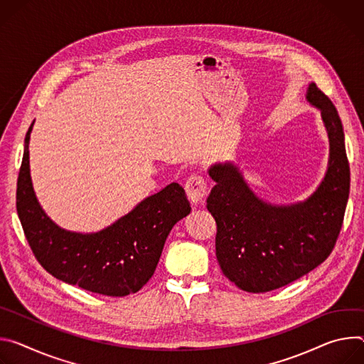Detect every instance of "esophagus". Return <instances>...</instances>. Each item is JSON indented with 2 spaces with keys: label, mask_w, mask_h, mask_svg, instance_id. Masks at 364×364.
Returning <instances> with one entry per match:
<instances>
[{
  "label": "esophagus",
  "mask_w": 364,
  "mask_h": 364,
  "mask_svg": "<svg viewBox=\"0 0 364 364\" xmlns=\"http://www.w3.org/2000/svg\"><path fill=\"white\" fill-rule=\"evenodd\" d=\"M185 191H186V195H188V198L191 199V203L193 205L204 204L205 198L208 195L207 181L204 179L203 175L193 173L188 178V181L185 183Z\"/></svg>",
  "instance_id": "34e87169"
}]
</instances>
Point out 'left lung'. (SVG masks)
<instances>
[{
  "instance_id": "1",
  "label": "left lung",
  "mask_w": 364,
  "mask_h": 364,
  "mask_svg": "<svg viewBox=\"0 0 364 364\" xmlns=\"http://www.w3.org/2000/svg\"><path fill=\"white\" fill-rule=\"evenodd\" d=\"M306 100L321 109L330 137V165L319 188L295 205L259 199L231 165H214L207 208L217 223L215 255L223 273L246 292L279 289L302 277L333 252L350 192L344 132L333 101L311 82Z\"/></svg>"
}]
</instances>
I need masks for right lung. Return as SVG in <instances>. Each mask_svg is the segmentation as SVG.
I'll list each match as a JSON object with an SVG mask.
<instances>
[{"label": "right lung", "mask_w": 364, "mask_h": 364, "mask_svg": "<svg viewBox=\"0 0 364 364\" xmlns=\"http://www.w3.org/2000/svg\"><path fill=\"white\" fill-rule=\"evenodd\" d=\"M17 179V213L28 246L52 276L85 291L126 296L140 291L153 276L172 227L191 213L179 183L146 198L127 215L94 234L59 228L40 208L28 165V140Z\"/></svg>", "instance_id": "1"}]
</instances>
